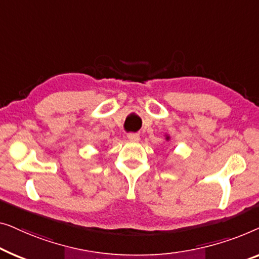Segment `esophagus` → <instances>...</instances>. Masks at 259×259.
Listing matches in <instances>:
<instances>
[{
    "label": "esophagus",
    "mask_w": 259,
    "mask_h": 259,
    "mask_svg": "<svg viewBox=\"0 0 259 259\" xmlns=\"http://www.w3.org/2000/svg\"><path fill=\"white\" fill-rule=\"evenodd\" d=\"M128 140L130 142H138L140 141V135L138 134H128Z\"/></svg>",
    "instance_id": "obj_1"
}]
</instances>
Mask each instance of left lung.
<instances>
[{
    "label": "left lung",
    "mask_w": 259,
    "mask_h": 259,
    "mask_svg": "<svg viewBox=\"0 0 259 259\" xmlns=\"http://www.w3.org/2000/svg\"><path fill=\"white\" fill-rule=\"evenodd\" d=\"M165 140H166V141H169V140H170V136H167V135H166V137H165Z\"/></svg>",
    "instance_id": "1"
}]
</instances>
